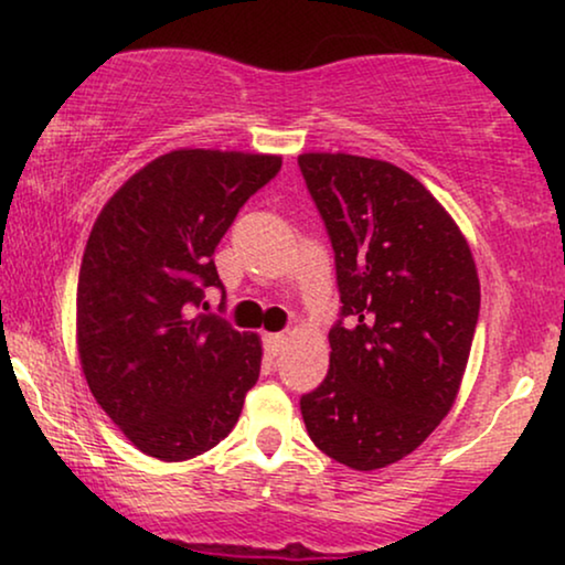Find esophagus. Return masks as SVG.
<instances>
[{
    "label": "esophagus",
    "instance_id": "obj_1",
    "mask_svg": "<svg viewBox=\"0 0 565 565\" xmlns=\"http://www.w3.org/2000/svg\"><path fill=\"white\" fill-rule=\"evenodd\" d=\"M285 344H288V337L285 334H267L265 337V352L269 358H277L285 350Z\"/></svg>",
    "mask_w": 565,
    "mask_h": 565
}]
</instances>
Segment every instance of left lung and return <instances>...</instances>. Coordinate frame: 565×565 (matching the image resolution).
<instances>
[{
  "instance_id": "obj_1",
  "label": "left lung",
  "mask_w": 565,
  "mask_h": 565,
  "mask_svg": "<svg viewBox=\"0 0 565 565\" xmlns=\"http://www.w3.org/2000/svg\"><path fill=\"white\" fill-rule=\"evenodd\" d=\"M298 164L347 319L329 331V373L300 414L321 452L377 470L414 452L458 398L481 282L458 223L416 177L352 153H300Z\"/></svg>"
}]
</instances>
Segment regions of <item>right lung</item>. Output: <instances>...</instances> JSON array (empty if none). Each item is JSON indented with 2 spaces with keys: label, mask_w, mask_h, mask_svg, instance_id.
<instances>
[{
  "label": "right lung",
  "mask_w": 565,
  "mask_h": 565,
  "mask_svg": "<svg viewBox=\"0 0 565 565\" xmlns=\"http://www.w3.org/2000/svg\"><path fill=\"white\" fill-rule=\"evenodd\" d=\"M277 153L177 149L120 184L92 226L76 350L92 396L143 455L180 462L228 437L257 383L262 339L195 313L223 288L213 252Z\"/></svg>",
  "instance_id": "1"
}]
</instances>
